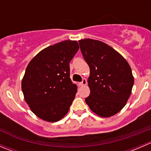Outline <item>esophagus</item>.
<instances>
[{
  "label": "esophagus",
  "instance_id": "obj_1",
  "mask_svg": "<svg viewBox=\"0 0 151 151\" xmlns=\"http://www.w3.org/2000/svg\"><path fill=\"white\" fill-rule=\"evenodd\" d=\"M87 84V80L86 79H83V81L81 82V83H79V85H80V86H83V85H85Z\"/></svg>",
  "mask_w": 151,
  "mask_h": 151
}]
</instances>
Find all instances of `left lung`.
Listing matches in <instances>:
<instances>
[{
	"instance_id": "1",
	"label": "left lung",
	"mask_w": 151,
	"mask_h": 151,
	"mask_svg": "<svg viewBox=\"0 0 151 151\" xmlns=\"http://www.w3.org/2000/svg\"><path fill=\"white\" fill-rule=\"evenodd\" d=\"M79 43L91 70L88 79L91 93L85 102L99 116H112L123 109L132 93V68L119 52L104 42L85 39Z\"/></svg>"
}]
</instances>
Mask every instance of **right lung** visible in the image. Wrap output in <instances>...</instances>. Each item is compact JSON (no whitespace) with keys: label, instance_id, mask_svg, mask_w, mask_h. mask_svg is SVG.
<instances>
[{"label":"right lung","instance_id":"obj_1","mask_svg":"<svg viewBox=\"0 0 151 151\" xmlns=\"http://www.w3.org/2000/svg\"><path fill=\"white\" fill-rule=\"evenodd\" d=\"M79 50L77 41L47 47L28 63L22 80L25 101L37 117L56 122L68 112L77 91L70 79L69 63Z\"/></svg>","mask_w":151,"mask_h":151}]
</instances>
